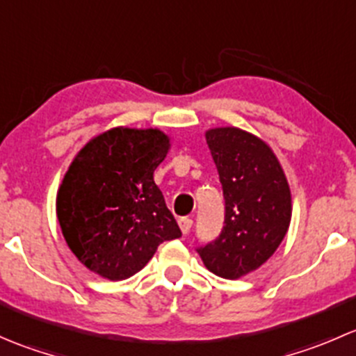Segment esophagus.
Listing matches in <instances>:
<instances>
[{
	"label": "esophagus",
	"mask_w": 356,
	"mask_h": 356,
	"mask_svg": "<svg viewBox=\"0 0 356 356\" xmlns=\"http://www.w3.org/2000/svg\"><path fill=\"white\" fill-rule=\"evenodd\" d=\"M179 227H181L182 234H189L193 227V220L189 217H181L179 218Z\"/></svg>",
	"instance_id": "34e87169"
}]
</instances>
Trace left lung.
<instances>
[{"mask_svg": "<svg viewBox=\"0 0 356 356\" xmlns=\"http://www.w3.org/2000/svg\"><path fill=\"white\" fill-rule=\"evenodd\" d=\"M207 145L224 191V227L196 251L204 267L238 279L268 260L288 232L291 193L272 149L236 127L211 129Z\"/></svg>", "mask_w": 356, "mask_h": 356, "instance_id": "obj_1", "label": "left lung"}]
</instances>
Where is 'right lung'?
I'll list each match as a JSON object with an SVG mask.
<instances>
[{
    "label": "right lung",
    "instance_id": "add662e5",
    "mask_svg": "<svg viewBox=\"0 0 356 356\" xmlns=\"http://www.w3.org/2000/svg\"><path fill=\"white\" fill-rule=\"evenodd\" d=\"M168 152L156 129L117 127L89 141L63 177L56 198L72 253L110 281L141 270L163 241L182 232L153 181Z\"/></svg>",
    "mask_w": 356,
    "mask_h": 356
}]
</instances>
